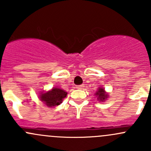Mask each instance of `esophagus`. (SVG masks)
<instances>
[{
  "label": "esophagus",
  "mask_w": 151,
  "mask_h": 151,
  "mask_svg": "<svg viewBox=\"0 0 151 151\" xmlns=\"http://www.w3.org/2000/svg\"><path fill=\"white\" fill-rule=\"evenodd\" d=\"M76 88H77V89L83 90V89H84V88H85V85H84V84H83V85H77V86L76 87Z\"/></svg>",
  "instance_id": "1"
}]
</instances>
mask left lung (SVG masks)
<instances>
[{
	"instance_id": "1",
	"label": "left lung",
	"mask_w": 151,
	"mask_h": 151,
	"mask_svg": "<svg viewBox=\"0 0 151 151\" xmlns=\"http://www.w3.org/2000/svg\"><path fill=\"white\" fill-rule=\"evenodd\" d=\"M94 95H96V96L97 97L98 101H102V102H104L109 98V94H108L107 92L105 91L104 88L103 87H99Z\"/></svg>"
}]
</instances>
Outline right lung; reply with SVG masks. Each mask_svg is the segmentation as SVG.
<instances>
[{
  "label": "right lung",
  "mask_w": 151,
  "mask_h": 151,
  "mask_svg": "<svg viewBox=\"0 0 151 151\" xmlns=\"http://www.w3.org/2000/svg\"><path fill=\"white\" fill-rule=\"evenodd\" d=\"M67 93L64 90L55 87L47 91H42L39 95L40 101L45 103L48 107H55L62 103L63 99L66 98Z\"/></svg>",
  "instance_id": "add662e5"
}]
</instances>
